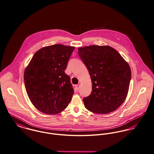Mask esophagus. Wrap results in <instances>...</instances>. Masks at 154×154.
Returning a JSON list of instances; mask_svg holds the SVG:
<instances>
[{"label":"esophagus","mask_w":154,"mask_h":154,"mask_svg":"<svg viewBox=\"0 0 154 154\" xmlns=\"http://www.w3.org/2000/svg\"><path fill=\"white\" fill-rule=\"evenodd\" d=\"M79 85H76L75 86V90L77 91L79 90Z\"/></svg>","instance_id":"34e87169"}]
</instances>
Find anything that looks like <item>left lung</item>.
Returning <instances> with one entry per match:
<instances>
[{
	"label": "left lung",
	"instance_id": "obj_1",
	"mask_svg": "<svg viewBox=\"0 0 154 154\" xmlns=\"http://www.w3.org/2000/svg\"><path fill=\"white\" fill-rule=\"evenodd\" d=\"M92 82L90 95L83 99L85 107L97 114L115 110L126 98L131 72L122 56L109 46L91 45L78 49Z\"/></svg>",
	"mask_w": 154,
	"mask_h": 154
}]
</instances>
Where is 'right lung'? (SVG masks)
I'll return each instance as SVG.
<instances>
[{"label": "right lung", "mask_w": 154, "mask_h": 154, "mask_svg": "<svg viewBox=\"0 0 154 154\" xmlns=\"http://www.w3.org/2000/svg\"><path fill=\"white\" fill-rule=\"evenodd\" d=\"M74 48L61 44L44 47L34 54L25 70L28 96L44 113H59L72 100L74 90L64 70Z\"/></svg>", "instance_id": "right-lung-1"}]
</instances>
